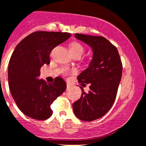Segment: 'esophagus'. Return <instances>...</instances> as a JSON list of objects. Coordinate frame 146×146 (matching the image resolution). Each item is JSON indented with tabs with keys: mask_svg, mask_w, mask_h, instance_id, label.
I'll return each mask as SVG.
<instances>
[{
	"mask_svg": "<svg viewBox=\"0 0 146 146\" xmlns=\"http://www.w3.org/2000/svg\"><path fill=\"white\" fill-rule=\"evenodd\" d=\"M66 86H67V89H68V88H69L71 87V85L68 83H66Z\"/></svg>",
	"mask_w": 146,
	"mask_h": 146,
	"instance_id": "34e87169",
	"label": "esophagus"
}]
</instances>
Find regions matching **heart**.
<instances>
[{"label":"heart","instance_id":"1","mask_svg":"<svg viewBox=\"0 0 146 146\" xmlns=\"http://www.w3.org/2000/svg\"><path fill=\"white\" fill-rule=\"evenodd\" d=\"M70 47V50L72 53L74 55L78 54H83L84 52V48L80 43H78V42H72L69 45ZM77 70L75 68H66L63 69V73L65 74H74L76 73Z\"/></svg>","mask_w":146,"mask_h":146}]
</instances>
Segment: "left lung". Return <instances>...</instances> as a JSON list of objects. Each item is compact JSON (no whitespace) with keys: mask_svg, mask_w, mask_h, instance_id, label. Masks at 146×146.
Masks as SVG:
<instances>
[{"mask_svg":"<svg viewBox=\"0 0 146 146\" xmlns=\"http://www.w3.org/2000/svg\"><path fill=\"white\" fill-rule=\"evenodd\" d=\"M77 39L92 47L93 58L89 66L78 76L82 85L89 83L90 90L73 103L77 117L83 121H93L105 115L115 101L123 65L117 48L102 36L75 34Z\"/></svg>","mask_w":146,"mask_h":146,"instance_id":"1","label":"left lung"}]
</instances>
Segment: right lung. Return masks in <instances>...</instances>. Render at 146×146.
<instances>
[{
    "label": "right lung",
    "mask_w": 146,
    "mask_h": 146,
    "mask_svg": "<svg viewBox=\"0 0 146 146\" xmlns=\"http://www.w3.org/2000/svg\"><path fill=\"white\" fill-rule=\"evenodd\" d=\"M71 35L67 32H35L17 45L11 56L8 68L11 94L20 110L32 119L50 117L51 105L66 88V83L60 77L50 83L38 77L42 66L50 63L52 49Z\"/></svg>",
    "instance_id": "obj_1"
}]
</instances>
